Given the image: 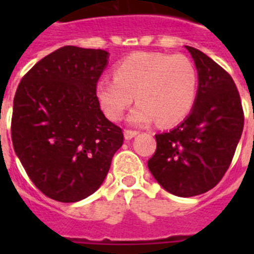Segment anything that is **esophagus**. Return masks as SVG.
<instances>
[{"instance_id": "obj_1", "label": "esophagus", "mask_w": 254, "mask_h": 254, "mask_svg": "<svg viewBox=\"0 0 254 254\" xmlns=\"http://www.w3.org/2000/svg\"><path fill=\"white\" fill-rule=\"evenodd\" d=\"M137 134H138V131L130 130V129H127V130L124 131V137H125V139H131L133 137H135Z\"/></svg>"}]
</instances>
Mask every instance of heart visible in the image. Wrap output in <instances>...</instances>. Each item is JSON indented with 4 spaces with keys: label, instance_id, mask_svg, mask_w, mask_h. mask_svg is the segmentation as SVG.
Returning a JSON list of instances; mask_svg holds the SVG:
<instances>
[{
    "label": "heart",
    "instance_id": "1",
    "mask_svg": "<svg viewBox=\"0 0 254 254\" xmlns=\"http://www.w3.org/2000/svg\"><path fill=\"white\" fill-rule=\"evenodd\" d=\"M196 67L185 55L135 53L115 67V77L104 76L95 85V96L108 119L117 121L135 100L129 123L145 127L157 120L173 125L186 119L196 101Z\"/></svg>",
    "mask_w": 254,
    "mask_h": 254
}]
</instances>
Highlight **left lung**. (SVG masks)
Wrapping results in <instances>:
<instances>
[{"label":"left lung","instance_id":"left-lung-1","mask_svg":"<svg viewBox=\"0 0 254 254\" xmlns=\"http://www.w3.org/2000/svg\"><path fill=\"white\" fill-rule=\"evenodd\" d=\"M199 76L196 101L173 130L155 134L157 150L147 161L155 181L173 195H200L221 181L244 127L236 84L225 69L199 50L186 46Z\"/></svg>","mask_w":254,"mask_h":254}]
</instances>
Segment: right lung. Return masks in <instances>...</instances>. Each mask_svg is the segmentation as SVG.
<instances>
[{"label":"right lung","mask_w":254,"mask_h":254,"mask_svg":"<svg viewBox=\"0 0 254 254\" xmlns=\"http://www.w3.org/2000/svg\"><path fill=\"white\" fill-rule=\"evenodd\" d=\"M108 58L104 50L64 46L38 62L17 88L14 151L37 189L54 200L92 195L123 146L121 127L104 116L95 96Z\"/></svg>","instance_id":"1"}]
</instances>
